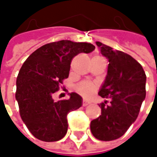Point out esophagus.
Segmentation results:
<instances>
[{"instance_id":"esophagus-1","label":"esophagus","mask_w":157,"mask_h":157,"mask_svg":"<svg viewBox=\"0 0 157 157\" xmlns=\"http://www.w3.org/2000/svg\"><path fill=\"white\" fill-rule=\"evenodd\" d=\"M89 104H90L89 101H87V100H82V106H86V105H88Z\"/></svg>"}]
</instances>
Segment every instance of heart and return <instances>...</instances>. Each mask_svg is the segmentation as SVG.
Masks as SVG:
<instances>
[{"label": "heart", "mask_w": 157, "mask_h": 157, "mask_svg": "<svg viewBox=\"0 0 157 157\" xmlns=\"http://www.w3.org/2000/svg\"><path fill=\"white\" fill-rule=\"evenodd\" d=\"M97 88V85L92 82H82L77 86V91L83 95H90Z\"/></svg>", "instance_id": "heart-1"}]
</instances>
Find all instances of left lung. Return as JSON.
<instances>
[{
	"instance_id": "1",
	"label": "left lung",
	"mask_w": 157,
	"mask_h": 157,
	"mask_svg": "<svg viewBox=\"0 0 157 157\" xmlns=\"http://www.w3.org/2000/svg\"><path fill=\"white\" fill-rule=\"evenodd\" d=\"M108 59L107 75L98 94L110 99L100 104L101 115L91 122L93 136L101 141L115 140L136 120L145 98L146 75L142 65L131 55L96 42Z\"/></svg>"
}]
</instances>
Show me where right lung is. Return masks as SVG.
<instances>
[{"label": "right lung", "instance_id": "add662e5", "mask_svg": "<svg viewBox=\"0 0 157 157\" xmlns=\"http://www.w3.org/2000/svg\"><path fill=\"white\" fill-rule=\"evenodd\" d=\"M94 45L68 40L50 43L33 52L23 63L16 80L15 98L21 120L39 140L54 142L67 133V114L82 106V99L71 93L68 100L55 102L52 95L68 78L71 62Z\"/></svg>", "mask_w": 157, "mask_h": 157}]
</instances>
